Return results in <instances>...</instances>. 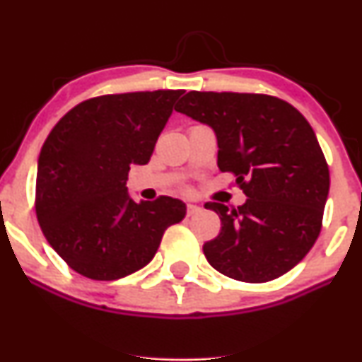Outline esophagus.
<instances>
[{
  "mask_svg": "<svg viewBox=\"0 0 362 362\" xmlns=\"http://www.w3.org/2000/svg\"><path fill=\"white\" fill-rule=\"evenodd\" d=\"M197 213H201V207L195 204H187V216H194Z\"/></svg>",
  "mask_w": 362,
  "mask_h": 362,
  "instance_id": "obj_1",
  "label": "esophagus"
}]
</instances>
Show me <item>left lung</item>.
<instances>
[{
    "instance_id": "left-lung-1",
    "label": "left lung",
    "mask_w": 362,
    "mask_h": 362,
    "mask_svg": "<svg viewBox=\"0 0 362 362\" xmlns=\"http://www.w3.org/2000/svg\"><path fill=\"white\" fill-rule=\"evenodd\" d=\"M177 112L213 127L218 167L247 202H206L221 231L202 250L218 272L243 282L277 279L305 259L322 230L330 173L317 136L288 102L262 93L189 91Z\"/></svg>"
}]
</instances>
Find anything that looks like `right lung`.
<instances>
[{
  "label": "right lung",
  "mask_w": 362,
  "mask_h": 362,
  "mask_svg": "<svg viewBox=\"0 0 362 362\" xmlns=\"http://www.w3.org/2000/svg\"><path fill=\"white\" fill-rule=\"evenodd\" d=\"M184 90L102 95L78 103L49 132L37 165L35 213L73 271L115 281L151 262L185 204L160 195L132 201L127 173L146 165Z\"/></svg>",
  "instance_id": "obj_1"
}]
</instances>
